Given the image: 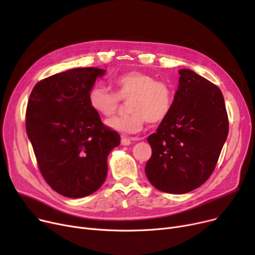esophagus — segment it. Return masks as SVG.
<instances>
[{"instance_id": "obj_1", "label": "esophagus", "mask_w": 255, "mask_h": 255, "mask_svg": "<svg viewBox=\"0 0 255 255\" xmlns=\"http://www.w3.org/2000/svg\"><path fill=\"white\" fill-rule=\"evenodd\" d=\"M131 138H129V137H122V139H121V143H122L123 145H129L130 143H131Z\"/></svg>"}]
</instances>
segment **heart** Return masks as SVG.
<instances>
[{"label": "heart", "mask_w": 255, "mask_h": 255, "mask_svg": "<svg viewBox=\"0 0 255 255\" xmlns=\"http://www.w3.org/2000/svg\"><path fill=\"white\" fill-rule=\"evenodd\" d=\"M113 84L116 92L96 84L88 95L92 109L103 117L113 116L121 100H130L129 115L106 120V126L112 130L126 134L139 132L146 122L161 123L172 110L176 90L166 80L157 79L142 71H129L117 76Z\"/></svg>", "instance_id": "heart-1"}]
</instances>
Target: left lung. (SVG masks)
<instances>
[{
	"mask_svg": "<svg viewBox=\"0 0 255 255\" xmlns=\"http://www.w3.org/2000/svg\"><path fill=\"white\" fill-rule=\"evenodd\" d=\"M179 74L172 110L148 137L152 156L144 168L155 188L172 194L190 192L211 177L229 134L220 89L190 69Z\"/></svg>",
	"mask_w": 255,
	"mask_h": 255,
	"instance_id": "left-lung-1",
	"label": "left lung"
}]
</instances>
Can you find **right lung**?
Instances as JSON below:
<instances>
[{
    "label": "right lung",
    "instance_id": "obj_1",
    "mask_svg": "<svg viewBox=\"0 0 255 255\" xmlns=\"http://www.w3.org/2000/svg\"><path fill=\"white\" fill-rule=\"evenodd\" d=\"M105 70L85 67L46 77L34 87L25 130L40 172L59 194L79 198L97 191L107 175V156L120 135L102 122L88 99Z\"/></svg>",
    "mask_w": 255,
    "mask_h": 255
}]
</instances>
